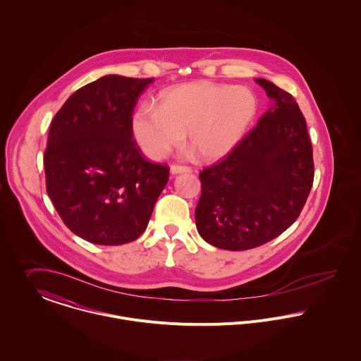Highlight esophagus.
Segmentation results:
<instances>
[{
	"mask_svg": "<svg viewBox=\"0 0 361 361\" xmlns=\"http://www.w3.org/2000/svg\"><path fill=\"white\" fill-rule=\"evenodd\" d=\"M171 174H180V173H190L191 167L190 166H183V164H171L170 166Z\"/></svg>",
	"mask_w": 361,
	"mask_h": 361,
	"instance_id": "esophagus-1",
	"label": "esophagus"
}]
</instances>
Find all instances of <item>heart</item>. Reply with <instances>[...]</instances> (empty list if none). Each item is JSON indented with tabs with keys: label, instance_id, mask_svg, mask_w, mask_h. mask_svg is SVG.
Here are the masks:
<instances>
[{
	"label": "heart",
	"instance_id": "obj_1",
	"mask_svg": "<svg viewBox=\"0 0 361 361\" xmlns=\"http://www.w3.org/2000/svg\"><path fill=\"white\" fill-rule=\"evenodd\" d=\"M158 106L142 105L131 118L133 137L148 158H164L188 131L200 158L217 161L246 134L257 114V98L246 87L194 81L163 91Z\"/></svg>",
	"mask_w": 361,
	"mask_h": 361
}]
</instances>
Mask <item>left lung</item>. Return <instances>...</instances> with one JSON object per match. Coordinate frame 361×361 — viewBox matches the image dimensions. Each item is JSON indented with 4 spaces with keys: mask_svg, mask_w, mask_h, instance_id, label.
<instances>
[{
    "mask_svg": "<svg viewBox=\"0 0 361 361\" xmlns=\"http://www.w3.org/2000/svg\"><path fill=\"white\" fill-rule=\"evenodd\" d=\"M256 82L274 104L228 155L200 173L198 233L227 250L277 238L299 217L314 180L313 148L298 102L271 81Z\"/></svg>",
    "mask_w": 361,
    "mask_h": 361,
    "instance_id": "obj_1",
    "label": "left lung"
}]
</instances>
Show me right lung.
Segmentation results:
<instances>
[{
	"mask_svg": "<svg viewBox=\"0 0 361 361\" xmlns=\"http://www.w3.org/2000/svg\"><path fill=\"white\" fill-rule=\"evenodd\" d=\"M152 81L104 76L72 94L51 121L44 152L47 194L82 240H137L169 181V167L147 161L131 133L138 97Z\"/></svg>",
	"mask_w": 361,
	"mask_h": 361,
	"instance_id": "1",
	"label": "right lung"
}]
</instances>
